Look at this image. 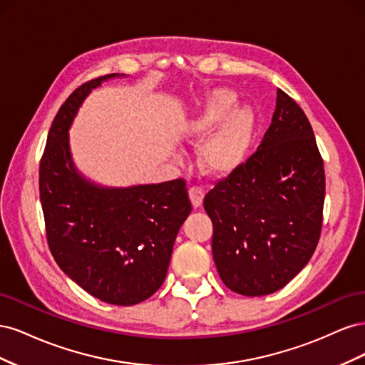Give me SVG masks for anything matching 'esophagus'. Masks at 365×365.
<instances>
[{
    "label": "esophagus",
    "instance_id": "1",
    "mask_svg": "<svg viewBox=\"0 0 365 365\" xmlns=\"http://www.w3.org/2000/svg\"><path fill=\"white\" fill-rule=\"evenodd\" d=\"M189 196H190V201L193 208H200L202 205L204 201V190L200 189V187H192L189 190Z\"/></svg>",
    "mask_w": 365,
    "mask_h": 365
}]
</instances>
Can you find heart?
Wrapping results in <instances>:
<instances>
[{"instance_id":"b5f03b06","label":"heart","mask_w":365,"mask_h":365,"mask_svg":"<svg viewBox=\"0 0 365 365\" xmlns=\"http://www.w3.org/2000/svg\"><path fill=\"white\" fill-rule=\"evenodd\" d=\"M237 105V96L219 88L210 93L202 103L201 111L195 115L184 129L185 141L193 146H200L211 130L218 127L201 148L200 165L210 175L220 178L233 173L247 160L251 148L256 118L250 108Z\"/></svg>"}]
</instances>
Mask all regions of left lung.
Here are the masks:
<instances>
[{
    "label": "left lung",
    "instance_id": "8db88e82",
    "mask_svg": "<svg viewBox=\"0 0 365 365\" xmlns=\"http://www.w3.org/2000/svg\"><path fill=\"white\" fill-rule=\"evenodd\" d=\"M324 168L314 130L277 90L257 150L204 197L220 279L240 295L282 289L311 260L323 224Z\"/></svg>",
    "mask_w": 365,
    "mask_h": 365
}]
</instances>
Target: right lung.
Instances as JSON below:
<instances>
[{"label": "right lung", "mask_w": 365, "mask_h": 365, "mask_svg": "<svg viewBox=\"0 0 365 365\" xmlns=\"http://www.w3.org/2000/svg\"><path fill=\"white\" fill-rule=\"evenodd\" d=\"M114 77L81 85L61 106L39 164V196L59 268L98 300L132 306L160 289L192 204L181 178L103 187L76 169L68 129L86 96Z\"/></svg>", "instance_id": "obj_1"}]
</instances>
